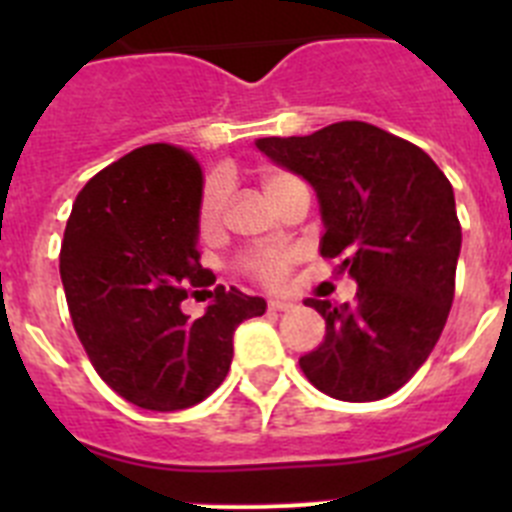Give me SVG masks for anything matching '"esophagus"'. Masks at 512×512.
Segmentation results:
<instances>
[{"label":"esophagus","instance_id":"34e87169","mask_svg":"<svg viewBox=\"0 0 512 512\" xmlns=\"http://www.w3.org/2000/svg\"><path fill=\"white\" fill-rule=\"evenodd\" d=\"M292 302H287V300H271L269 302V310L271 312H287V310H292Z\"/></svg>","mask_w":512,"mask_h":512}]
</instances>
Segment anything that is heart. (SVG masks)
I'll list each match as a JSON object with an SVG mask.
<instances>
[{"instance_id": "b5f03b06", "label": "heart", "mask_w": 512, "mask_h": 512, "mask_svg": "<svg viewBox=\"0 0 512 512\" xmlns=\"http://www.w3.org/2000/svg\"><path fill=\"white\" fill-rule=\"evenodd\" d=\"M297 182L295 176H289L287 171L279 169H266L261 171V187H264L266 197L274 200L287 184ZM223 192L220 187H210L205 192V200L200 207V223L205 233L215 230L217 225L223 223ZM292 264H295V253L287 248H256V251L243 253L238 259V266L251 282L261 284L266 289H284L292 274Z\"/></svg>"}]
</instances>
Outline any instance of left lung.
<instances>
[{
	"label": "left lung",
	"mask_w": 512,
	"mask_h": 512,
	"mask_svg": "<svg viewBox=\"0 0 512 512\" xmlns=\"http://www.w3.org/2000/svg\"><path fill=\"white\" fill-rule=\"evenodd\" d=\"M256 146L315 187L320 253L359 284L354 302H305L325 318V341L300 369L336 400L392 395L431 356L454 302L461 225L451 182L410 140L359 120Z\"/></svg>",
	"instance_id": "left-lung-1"
}]
</instances>
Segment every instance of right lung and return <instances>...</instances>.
I'll use <instances>...</instances> for the list:
<instances>
[{"mask_svg": "<svg viewBox=\"0 0 512 512\" xmlns=\"http://www.w3.org/2000/svg\"><path fill=\"white\" fill-rule=\"evenodd\" d=\"M202 166L151 143L99 171L76 194L61 243L71 323L99 377L143 410L192 408L223 384L233 330L264 315L261 297L215 284L202 269ZM211 297L192 321L181 302Z\"/></svg>", "mask_w": 512, "mask_h": 512, "instance_id": "add662e5", "label": "right lung"}]
</instances>
